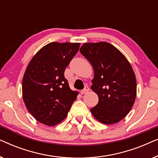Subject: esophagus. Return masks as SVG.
<instances>
[{
	"mask_svg": "<svg viewBox=\"0 0 158 158\" xmlns=\"http://www.w3.org/2000/svg\"><path fill=\"white\" fill-rule=\"evenodd\" d=\"M88 91H89V88H88V86H85V87L84 88L83 90H81V94H86V93H88Z\"/></svg>",
	"mask_w": 158,
	"mask_h": 158,
	"instance_id": "esophagus-1",
	"label": "esophagus"
}]
</instances>
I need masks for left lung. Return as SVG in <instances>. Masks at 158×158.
Segmentation results:
<instances>
[{
    "label": "left lung",
    "instance_id": "obj_1",
    "mask_svg": "<svg viewBox=\"0 0 158 158\" xmlns=\"http://www.w3.org/2000/svg\"><path fill=\"white\" fill-rule=\"evenodd\" d=\"M80 52L94 71L91 89L98 103L90 111L98 122L116 124L132 108L137 95L135 74L130 63L117 48L109 43H85Z\"/></svg>",
    "mask_w": 158,
    "mask_h": 158
}]
</instances>
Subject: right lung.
<instances>
[{"mask_svg":"<svg viewBox=\"0 0 158 158\" xmlns=\"http://www.w3.org/2000/svg\"><path fill=\"white\" fill-rule=\"evenodd\" d=\"M80 43L51 42L29 62L22 82L26 107L39 122L55 126L70 111L78 93L69 87L65 68L79 50Z\"/></svg>","mask_w":158,"mask_h":158,"instance_id":"obj_1","label":"right lung"}]
</instances>
